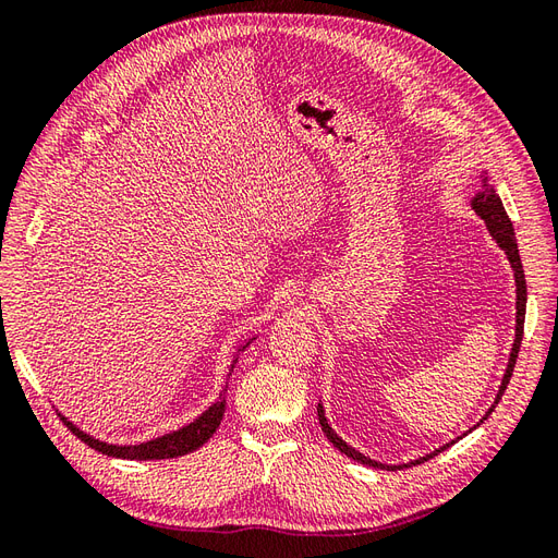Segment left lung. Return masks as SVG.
I'll list each match as a JSON object with an SVG mask.
<instances>
[{"mask_svg": "<svg viewBox=\"0 0 558 558\" xmlns=\"http://www.w3.org/2000/svg\"><path fill=\"white\" fill-rule=\"evenodd\" d=\"M472 209H475V214H477L480 218H484V223H486L488 232H492V238H494V240L498 242V246L505 251V256H508V260H510V265H512V269H514V281H517V335H514V344H512V351H510L508 369H505V375H502V381H500V388H498L496 402L492 404V410H488V412L484 414V418H486L488 414H492V412L496 410V404H498V400L502 398L505 388H508L510 377H512V369H514V363H517V356H519V347H521V337H523V318H526V277H523V267H521V258H519V246H517V238H514V228H512L510 216H508V211H505V207H502V202H500L496 189H494L492 183H488L486 177L482 179V191H480L475 197H472ZM316 412H318V424H320V428H324V433H326L328 440L332 442V447L340 449L344 456H349V459L359 461V463H363V465H373V468H388V470L402 468V465H384V463H377V461H373V459H367V456H363L361 451L349 447V445L342 440V437H337V433H335V430L330 428V424H328V418H326V414H324V408H320V402H318ZM484 418H482V421H484ZM482 421H480V424H482ZM480 424H477V426H480ZM453 442H456V440H453ZM453 442H451V445H453ZM447 447H449V445H445V447H440V449H435L433 453H426L424 459L412 461V465L424 463V461L433 459V456L445 451ZM404 468H410V465H404Z\"/></svg>", "mask_w": 558, "mask_h": 558, "instance_id": "1", "label": "left lung"}]
</instances>
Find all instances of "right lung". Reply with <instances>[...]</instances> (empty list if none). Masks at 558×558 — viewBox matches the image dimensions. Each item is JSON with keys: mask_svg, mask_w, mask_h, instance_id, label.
I'll list each match as a JSON object with an SVG mask.
<instances>
[{"mask_svg": "<svg viewBox=\"0 0 558 558\" xmlns=\"http://www.w3.org/2000/svg\"><path fill=\"white\" fill-rule=\"evenodd\" d=\"M253 340H256V337H253ZM246 347H248V342L240 351H244ZM234 361H238V359H234ZM226 391H228V386L223 388L221 396H218V400L211 404V408L205 414H199L193 421V424L183 426L174 433H167L162 437H156V440L142 442V445H107V442H99V440H95V437L78 430L72 424V421H66L64 416H62V421L66 424V428H70L74 435H78L88 447H93L95 451H102L107 456H113V459H128V461L177 459V456H183V453H191V451L199 449L216 433V428L221 426V418L226 414Z\"/></svg>", "mask_w": 558, "mask_h": 558, "instance_id": "1", "label": "right lung"}]
</instances>
